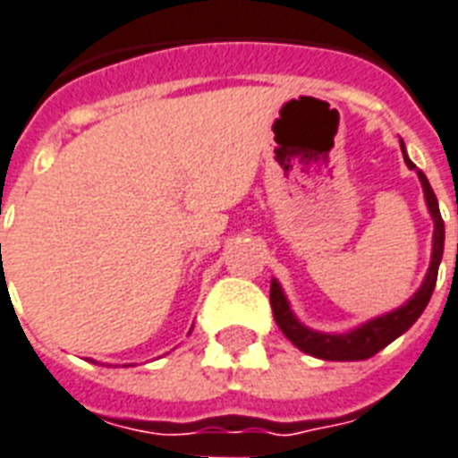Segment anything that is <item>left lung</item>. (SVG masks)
<instances>
[{"mask_svg":"<svg viewBox=\"0 0 458 458\" xmlns=\"http://www.w3.org/2000/svg\"><path fill=\"white\" fill-rule=\"evenodd\" d=\"M402 151H404V146H402ZM404 160H407L409 167H414V163L407 158V153H404ZM419 179L420 184H423V193H426L428 210H430V215H433L435 219L433 259H430V269H428L426 279H423V286L414 293V298L409 300L407 305L397 307L394 312L383 314L378 319L369 321V324L354 328L352 333H345V335H328V333H317L310 331L307 327H302V324L293 317L291 307H288V300L284 298L281 286L276 281H272L269 302H272L274 319H276L279 328L284 331V335H286L298 350L312 354L317 360L327 361L369 360V357H374L376 352H380L383 347L390 345L394 338H400L402 333L414 327V321L423 314L428 300L433 295L435 281H437V269H440L442 250H445V222H442L440 206H437V199H435L433 186L428 184L426 174L420 170Z\"/></svg>","mask_w":458,"mask_h":458,"instance_id":"obj_1","label":"left lung"}]
</instances>
